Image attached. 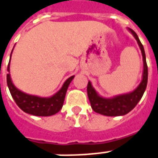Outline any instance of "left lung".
<instances>
[{
	"label": "left lung",
	"mask_w": 158,
	"mask_h": 158,
	"mask_svg": "<svg viewBox=\"0 0 158 158\" xmlns=\"http://www.w3.org/2000/svg\"><path fill=\"white\" fill-rule=\"evenodd\" d=\"M130 32L133 34L136 39L139 47L140 48L141 54L143 56V73L140 84L131 92L125 94L114 96L113 98H103L98 94V91L92 86L91 82H88L87 85V94L90 100V105L95 112L101 114L106 116H120L125 115L129 113L133 108L140 101L144 92L146 89L147 80H148V68L146 64L145 53L143 45L139 39V37L133 30L127 28Z\"/></svg>",
	"instance_id": "8db88e82"
}]
</instances>
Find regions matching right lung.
I'll return each instance as SVG.
<instances>
[{
	"instance_id": "add662e5",
	"label": "right lung",
	"mask_w": 158,
	"mask_h": 158,
	"mask_svg": "<svg viewBox=\"0 0 158 158\" xmlns=\"http://www.w3.org/2000/svg\"><path fill=\"white\" fill-rule=\"evenodd\" d=\"M13 50L10 55V60L8 67H7L8 73L6 74V83H7L10 93L12 95L15 102L17 103V105L25 113L36 115V116H50L58 113L63 106L67 90L71 81L74 78V76H71L70 78H68L64 82L60 90L48 98H43V97H39L36 95L25 93L19 89H18L17 87L14 85L11 79L10 61H11V56H12Z\"/></svg>"
}]
</instances>
